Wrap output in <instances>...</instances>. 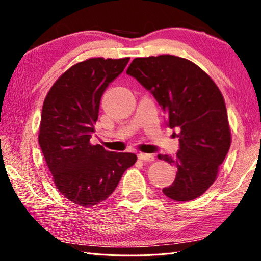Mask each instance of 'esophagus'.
Returning a JSON list of instances; mask_svg holds the SVG:
<instances>
[{"mask_svg": "<svg viewBox=\"0 0 261 261\" xmlns=\"http://www.w3.org/2000/svg\"><path fill=\"white\" fill-rule=\"evenodd\" d=\"M138 159L141 161H147V162H151L154 160V155L152 154H145V153H139L138 154Z\"/></svg>", "mask_w": 261, "mask_h": 261, "instance_id": "esophagus-1", "label": "esophagus"}]
</instances>
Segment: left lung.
I'll list each match as a JSON object with an SVG mask.
<instances>
[{
    "label": "left lung",
    "mask_w": 261,
    "mask_h": 261,
    "mask_svg": "<svg viewBox=\"0 0 261 261\" xmlns=\"http://www.w3.org/2000/svg\"><path fill=\"white\" fill-rule=\"evenodd\" d=\"M126 73L151 92L167 115V126L178 129L175 158L159 154L177 168L173 184L162 192L176 201L200 197L215 182L231 143L228 115L219 87L205 71L174 55L137 57Z\"/></svg>",
    "instance_id": "1"
}]
</instances>
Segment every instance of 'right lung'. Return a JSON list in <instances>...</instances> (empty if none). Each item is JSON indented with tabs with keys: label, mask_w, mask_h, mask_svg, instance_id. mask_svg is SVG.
Instances as JSON below:
<instances>
[{
	"label": "right lung",
	"mask_w": 261,
	"mask_h": 261,
	"mask_svg": "<svg viewBox=\"0 0 261 261\" xmlns=\"http://www.w3.org/2000/svg\"><path fill=\"white\" fill-rule=\"evenodd\" d=\"M129 60L79 62L57 79L43 102L39 145L56 188L76 205L92 207L107 199L137 161L134 153L109 152L90 143L101 96Z\"/></svg>",
	"instance_id": "obj_1"
}]
</instances>
